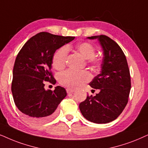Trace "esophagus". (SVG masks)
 Wrapping results in <instances>:
<instances>
[{
    "instance_id": "esophagus-1",
    "label": "esophagus",
    "mask_w": 148,
    "mask_h": 148,
    "mask_svg": "<svg viewBox=\"0 0 148 148\" xmlns=\"http://www.w3.org/2000/svg\"><path fill=\"white\" fill-rule=\"evenodd\" d=\"M73 92H74V90H73V89H70V88H67L66 89V92L68 94L73 93Z\"/></svg>"
}]
</instances>
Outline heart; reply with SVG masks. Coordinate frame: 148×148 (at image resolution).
<instances>
[{
  "label": "heart",
  "mask_w": 148,
  "mask_h": 148,
  "mask_svg": "<svg viewBox=\"0 0 148 148\" xmlns=\"http://www.w3.org/2000/svg\"><path fill=\"white\" fill-rule=\"evenodd\" d=\"M76 49L84 58L88 59V62L93 66H98L101 64V59L96 56V49L92 44L88 42H82L76 45ZM69 54V48L66 46H63L59 48L54 53L52 58V66L56 70L64 69L66 64ZM91 75L87 71H75L68 70L63 72L59 75V82L62 85L70 88L81 87L86 82H89Z\"/></svg>",
  "instance_id": "1"
}]
</instances>
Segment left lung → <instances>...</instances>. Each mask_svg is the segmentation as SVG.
<instances>
[{"mask_svg":"<svg viewBox=\"0 0 148 148\" xmlns=\"http://www.w3.org/2000/svg\"><path fill=\"white\" fill-rule=\"evenodd\" d=\"M88 39H98L104 56L101 73L89 84L99 92L95 97L88 95L79 107L86 120L109 123L120 116L127 104L131 88L130 71L123 51L114 40L103 34Z\"/></svg>","mask_w":148,"mask_h":148,"instance_id":"obj_1","label":"left lung"}]
</instances>
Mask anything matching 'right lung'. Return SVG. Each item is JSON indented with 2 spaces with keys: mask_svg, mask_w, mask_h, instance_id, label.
I'll use <instances>...</instances> for the list:
<instances>
[{
  "mask_svg": "<svg viewBox=\"0 0 148 148\" xmlns=\"http://www.w3.org/2000/svg\"><path fill=\"white\" fill-rule=\"evenodd\" d=\"M75 39L74 36L55 35L41 32L24 44L15 59L11 92L14 103L31 122H45L53 118L66 91L56 86L45 90V82L55 84L51 71L55 51Z\"/></svg>",
  "mask_w": 148,
  "mask_h": 148,
  "instance_id": "right-lung-1",
  "label": "right lung"
}]
</instances>
